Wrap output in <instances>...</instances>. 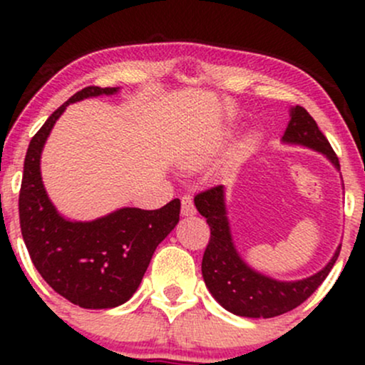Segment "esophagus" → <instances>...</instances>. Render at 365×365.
I'll use <instances>...</instances> for the list:
<instances>
[{
    "mask_svg": "<svg viewBox=\"0 0 365 365\" xmlns=\"http://www.w3.org/2000/svg\"><path fill=\"white\" fill-rule=\"evenodd\" d=\"M182 215L183 216H194L195 215V206H194V202H192L190 195L182 197Z\"/></svg>",
    "mask_w": 365,
    "mask_h": 365,
    "instance_id": "obj_1",
    "label": "esophagus"
}]
</instances>
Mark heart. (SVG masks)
Listing matches in <instances>:
<instances>
[{
	"mask_svg": "<svg viewBox=\"0 0 365 365\" xmlns=\"http://www.w3.org/2000/svg\"><path fill=\"white\" fill-rule=\"evenodd\" d=\"M204 156V150H197V153H192L190 156H188V161L194 163V161H199V159H202Z\"/></svg>",
	"mask_w": 365,
	"mask_h": 365,
	"instance_id": "1",
	"label": "heart"
}]
</instances>
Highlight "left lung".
Masks as SVG:
<instances>
[{"mask_svg": "<svg viewBox=\"0 0 365 365\" xmlns=\"http://www.w3.org/2000/svg\"><path fill=\"white\" fill-rule=\"evenodd\" d=\"M282 142L321 153L334 168L340 170V163L328 139L302 106H293L290 110V121ZM194 204L211 228V238L202 257L204 283L216 302L237 316L267 319L299 307L324 282L340 255L341 247H338L329 262L317 273L295 282H279L250 267L237 250L226 212L223 185L209 187L197 194Z\"/></svg>", "mask_w": 365, "mask_h": 365, "instance_id": "8db88e82", "label": "left lung"}]
</instances>
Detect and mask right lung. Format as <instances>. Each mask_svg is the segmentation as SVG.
Listing matches in <instances>:
<instances>
[{
  "mask_svg": "<svg viewBox=\"0 0 365 365\" xmlns=\"http://www.w3.org/2000/svg\"><path fill=\"white\" fill-rule=\"evenodd\" d=\"M120 87H86L46 120L29 144L19 197L20 228L44 282L83 309H113L137 292L156 247L180 220V200L156 211L121 207L92 221L58 212L41 177V154L66 106L87 98L116 94Z\"/></svg>",
  "mask_w": 365,
  "mask_h": 365,
  "instance_id": "1",
  "label": "right lung"
}]
</instances>
